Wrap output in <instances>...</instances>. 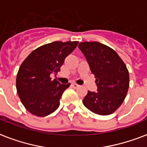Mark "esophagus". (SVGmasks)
<instances>
[{
	"mask_svg": "<svg viewBox=\"0 0 147 147\" xmlns=\"http://www.w3.org/2000/svg\"><path fill=\"white\" fill-rule=\"evenodd\" d=\"M71 86H72L73 88H78L79 86H78V84H76V83H75V82H74V83H71Z\"/></svg>",
	"mask_w": 147,
	"mask_h": 147,
	"instance_id": "obj_1",
	"label": "esophagus"
}]
</instances>
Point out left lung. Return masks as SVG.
Returning a JSON list of instances; mask_svg holds the SVG:
<instances>
[{
    "label": "left lung",
    "instance_id": "obj_1",
    "mask_svg": "<svg viewBox=\"0 0 147 147\" xmlns=\"http://www.w3.org/2000/svg\"><path fill=\"white\" fill-rule=\"evenodd\" d=\"M96 78V92L88 91L84 106L102 116L113 113L122 105L128 92L129 75L119 55L109 46L97 41L78 45Z\"/></svg>",
    "mask_w": 147,
    "mask_h": 147
}]
</instances>
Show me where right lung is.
I'll use <instances>...</instances> for the list:
<instances>
[{
  "instance_id": "add662e5",
  "label": "right lung",
  "mask_w": 147,
  "mask_h": 147,
  "mask_svg": "<svg viewBox=\"0 0 147 147\" xmlns=\"http://www.w3.org/2000/svg\"><path fill=\"white\" fill-rule=\"evenodd\" d=\"M78 41H54L34 50L21 63L18 71L16 88L21 102L34 116L43 117L59 108L60 98L70 83L52 80L67 56Z\"/></svg>"
}]
</instances>
